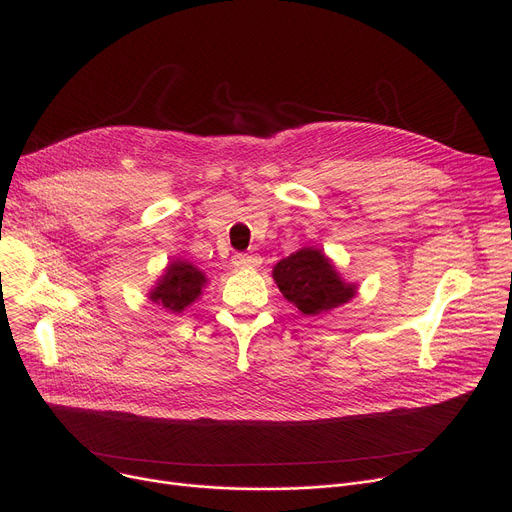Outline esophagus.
I'll return each mask as SVG.
<instances>
[{
  "mask_svg": "<svg viewBox=\"0 0 512 512\" xmlns=\"http://www.w3.org/2000/svg\"><path fill=\"white\" fill-rule=\"evenodd\" d=\"M232 263L238 267V270H255V267L261 265V257L253 253H236L232 257Z\"/></svg>",
  "mask_w": 512,
  "mask_h": 512,
  "instance_id": "1",
  "label": "esophagus"
}]
</instances>
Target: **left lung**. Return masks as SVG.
I'll return each instance as SVG.
<instances>
[{"instance_id":"8db88e82","label":"left lung","mask_w":512,"mask_h":512,"mask_svg":"<svg viewBox=\"0 0 512 512\" xmlns=\"http://www.w3.org/2000/svg\"><path fill=\"white\" fill-rule=\"evenodd\" d=\"M272 274L284 299L305 317L332 311L357 294V286L344 282L334 263L313 247H303L290 257L280 259Z\"/></svg>"}]
</instances>
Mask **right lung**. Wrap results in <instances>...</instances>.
Segmentation results:
<instances>
[{"instance_id":"obj_1","label":"right lung","mask_w":512,"mask_h":512,"mask_svg":"<svg viewBox=\"0 0 512 512\" xmlns=\"http://www.w3.org/2000/svg\"><path fill=\"white\" fill-rule=\"evenodd\" d=\"M205 284V274L195 265L176 259L166 267V274L157 280V286L151 288L149 299L172 313H182L201 297V288Z\"/></svg>"}]
</instances>
